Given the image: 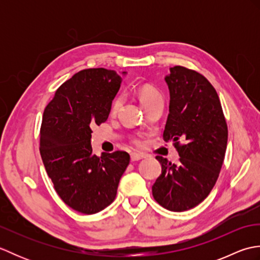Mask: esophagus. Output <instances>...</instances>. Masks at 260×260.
<instances>
[{"label":"esophagus","mask_w":260,"mask_h":260,"mask_svg":"<svg viewBox=\"0 0 260 260\" xmlns=\"http://www.w3.org/2000/svg\"><path fill=\"white\" fill-rule=\"evenodd\" d=\"M145 156L143 155V154H137V153H133L131 155V159L133 162H135V161H140V159H142V158H144Z\"/></svg>","instance_id":"esophagus-1"}]
</instances>
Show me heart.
<instances>
[{
	"mask_svg": "<svg viewBox=\"0 0 260 260\" xmlns=\"http://www.w3.org/2000/svg\"><path fill=\"white\" fill-rule=\"evenodd\" d=\"M157 97H161V95H159L158 91H156L155 89H153V88H150V87L142 88L141 93H140V98H141L142 104H145V103L150 102V101H152V99L157 98ZM119 104H120V98L118 97V98L115 99L113 105H112L113 112H115V110L118 108Z\"/></svg>",
	"mask_w": 260,
	"mask_h": 260,
	"instance_id": "obj_1",
	"label": "heart"
}]
</instances>
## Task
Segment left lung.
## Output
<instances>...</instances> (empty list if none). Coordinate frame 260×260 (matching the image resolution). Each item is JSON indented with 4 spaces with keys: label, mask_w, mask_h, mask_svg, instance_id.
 Here are the masks:
<instances>
[{
    "label": "left lung",
    "mask_w": 260,
    "mask_h": 260,
    "mask_svg": "<svg viewBox=\"0 0 260 260\" xmlns=\"http://www.w3.org/2000/svg\"><path fill=\"white\" fill-rule=\"evenodd\" d=\"M164 79L170 106L163 139L174 143L180 162L156 156L162 173L152 193L162 207L181 212L197 207L211 192L223 163L228 127L218 93L206 77L175 66Z\"/></svg>",
    "instance_id": "1"
}]
</instances>
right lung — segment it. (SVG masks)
Returning <instances> with one entry per match:
<instances>
[{
	"instance_id": "add662e5",
	"label": "right lung",
	"mask_w": 260,
	"mask_h": 260,
	"mask_svg": "<svg viewBox=\"0 0 260 260\" xmlns=\"http://www.w3.org/2000/svg\"><path fill=\"white\" fill-rule=\"evenodd\" d=\"M120 84L121 77L114 70H81L58 88L43 112L42 162L58 196L81 213H97L115 200L129 163L128 153L97 156L90 144L91 126L107 120Z\"/></svg>"
}]
</instances>
